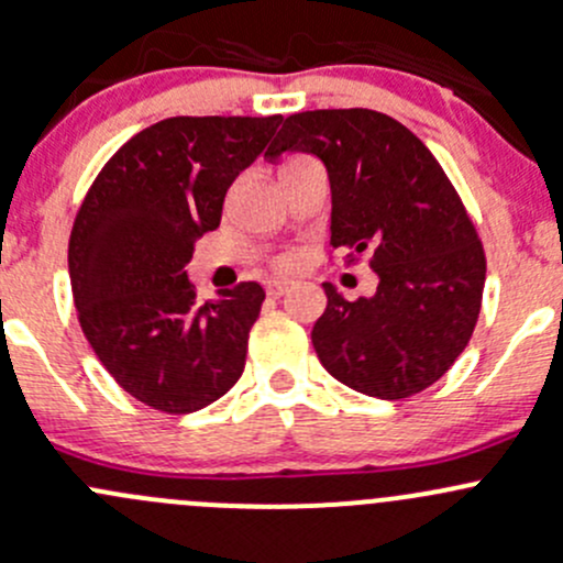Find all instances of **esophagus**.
<instances>
[{"label":"esophagus","mask_w":563,"mask_h":563,"mask_svg":"<svg viewBox=\"0 0 563 563\" xmlns=\"http://www.w3.org/2000/svg\"><path fill=\"white\" fill-rule=\"evenodd\" d=\"M286 291H288V283H283V280H269V283H266V294H269L272 299H280Z\"/></svg>","instance_id":"34e87169"}]
</instances>
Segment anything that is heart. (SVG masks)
Returning a JSON list of instances; mask_svg holds the SVG:
<instances>
[{
	"instance_id": "b5f03b06",
	"label": "heart",
	"mask_w": 563,
	"mask_h": 563,
	"mask_svg": "<svg viewBox=\"0 0 563 563\" xmlns=\"http://www.w3.org/2000/svg\"><path fill=\"white\" fill-rule=\"evenodd\" d=\"M294 162H305V156H294V158H288L286 164H294ZM286 164H283V167H286ZM277 266H280V269H291V266H294V258H291V256H280V258H277Z\"/></svg>"
}]
</instances>
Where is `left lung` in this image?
<instances>
[{
  "mask_svg": "<svg viewBox=\"0 0 563 563\" xmlns=\"http://www.w3.org/2000/svg\"><path fill=\"white\" fill-rule=\"evenodd\" d=\"M312 153L331 186V247L369 253L372 297L347 301L323 283L312 347L331 377L377 399L440 380L481 316L485 253L475 223L429 147L383 112L288 115L264 158Z\"/></svg>",
  "mask_w": 563,
  "mask_h": 563,
  "instance_id": "1",
  "label": "left lung"
}]
</instances>
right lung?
<instances>
[{"instance_id":"obj_1","label":"right lung","mask_w":563,"mask_h":563,"mask_svg":"<svg viewBox=\"0 0 563 563\" xmlns=\"http://www.w3.org/2000/svg\"><path fill=\"white\" fill-rule=\"evenodd\" d=\"M283 115H177L118 147L82 199L69 280L88 345L126 394L186 416L245 369L264 288L240 283L199 305L186 264L221 223L223 197Z\"/></svg>"}]
</instances>
